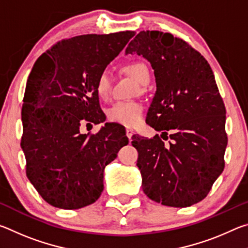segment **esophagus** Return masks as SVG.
<instances>
[{"label": "esophagus", "mask_w": 248, "mask_h": 248, "mask_svg": "<svg viewBox=\"0 0 248 248\" xmlns=\"http://www.w3.org/2000/svg\"><path fill=\"white\" fill-rule=\"evenodd\" d=\"M125 134H127V137L129 138V140L131 141V138H132V136L134 134V131L132 129H127L125 130Z\"/></svg>", "instance_id": "34e87169"}]
</instances>
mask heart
Listing matches in <instances>:
<instances>
[{"label": "heart", "mask_w": 248, "mask_h": 248, "mask_svg": "<svg viewBox=\"0 0 248 248\" xmlns=\"http://www.w3.org/2000/svg\"><path fill=\"white\" fill-rule=\"evenodd\" d=\"M124 72L142 85L150 81V72L142 62H130L124 66ZM111 90V78L108 71H102L95 82V91L99 98H107ZM143 116V106L137 102H118L108 109V120L125 127H134L139 124Z\"/></svg>", "instance_id": "obj_1"}]
</instances>
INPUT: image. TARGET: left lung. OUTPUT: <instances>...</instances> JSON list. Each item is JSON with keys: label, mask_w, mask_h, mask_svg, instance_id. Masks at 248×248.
I'll return each mask as SVG.
<instances>
[{"label": "left lung", "mask_w": 248, "mask_h": 248, "mask_svg": "<svg viewBox=\"0 0 248 248\" xmlns=\"http://www.w3.org/2000/svg\"><path fill=\"white\" fill-rule=\"evenodd\" d=\"M128 53L150 61L157 87L146 123L162 134L132 137L143 191L155 202L190 207L224 170L225 106L211 66L186 41L158 31H140Z\"/></svg>", "instance_id": "left-lung-1"}]
</instances>
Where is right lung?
<instances>
[{
  "mask_svg": "<svg viewBox=\"0 0 248 248\" xmlns=\"http://www.w3.org/2000/svg\"><path fill=\"white\" fill-rule=\"evenodd\" d=\"M134 31L62 39L37 59L25 90L20 146L26 175L56 208L92 204L104 190V169L128 144L123 128L105 124L97 133L81 127L105 121L95 91L98 74Z\"/></svg>",
  "mask_w": 248,
  "mask_h": 248,
  "instance_id": "1",
  "label": "right lung"
}]
</instances>
